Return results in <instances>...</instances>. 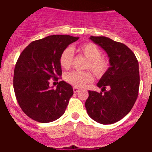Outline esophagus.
I'll list each match as a JSON object with an SVG mask.
<instances>
[{
	"label": "esophagus",
	"instance_id": "esophagus-1",
	"mask_svg": "<svg viewBox=\"0 0 152 152\" xmlns=\"http://www.w3.org/2000/svg\"><path fill=\"white\" fill-rule=\"evenodd\" d=\"M80 91V89H79L78 88H76V87H74L73 88V91L74 93H77Z\"/></svg>",
	"mask_w": 152,
	"mask_h": 152
}]
</instances>
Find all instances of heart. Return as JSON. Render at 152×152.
Here are the masks:
<instances>
[{"label":"heart","mask_w":152,"mask_h":152,"mask_svg":"<svg viewBox=\"0 0 152 152\" xmlns=\"http://www.w3.org/2000/svg\"><path fill=\"white\" fill-rule=\"evenodd\" d=\"M78 51L88 59L85 69H91L97 78L103 77L110 69V61L102 56L99 47L93 42H86L78 48ZM61 66L64 69H70L73 64L74 53L71 47H67L60 55ZM64 80L76 88H83L93 81V76L89 71L70 72L64 76Z\"/></svg>","instance_id":"b5f03b06"}]
</instances>
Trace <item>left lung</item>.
Wrapping results in <instances>:
<instances>
[{
    "label": "left lung",
    "mask_w": 152,
    "mask_h": 152,
    "mask_svg": "<svg viewBox=\"0 0 152 152\" xmlns=\"http://www.w3.org/2000/svg\"><path fill=\"white\" fill-rule=\"evenodd\" d=\"M110 57V67L97 86L100 93L88 91L85 107L91 118L102 125L115 123L132 110L140 88L139 63L127 46L104 36H91Z\"/></svg>",
    "instance_id": "1"
}]
</instances>
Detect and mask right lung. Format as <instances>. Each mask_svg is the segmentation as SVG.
<instances>
[{
    "instance_id": "right-lung-1",
    "label": "right lung",
    "mask_w": 152,
    "mask_h": 152,
    "mask_svg": "<svg viewBox=\"0 0 152 152\" xmlns=\"http://www.w3.org/2000/svg\"><path fill=\"white\" fill-rule=\"evenodd\" d=\"M78 37L55 34L31 42L20 53L13 76L15 98L23 113L33 120L48 123L64 114L72 87L66 82H57L56 88L50 80L58 81L61 76L60 55Z\"/></svg>"
}]
</instances>
